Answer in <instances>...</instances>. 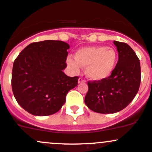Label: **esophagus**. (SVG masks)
<instances>
[{"mask_svg": "<svg viewBox=\"0 0 152 152\" xmlns=\"http://www.w3.org/2000/svg\"><path fill=\"white\" fill-rule=\"evenodd\" d=\"M78 82H79V83H85V79H82V78H79V79H78Z\"/></svg>", "mask_w": 152, "mask_h": 152, "instance_id": "34e87169", "label": "esophagus"}]
</instances>
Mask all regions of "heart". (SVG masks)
<instances>
[{
	"label": "heart",
	"mask_w": 152,
	"mask_h": 152,
	"mask_svg": "<svg viewBox=\"0 0 152 152\" xmlns=\"http://www.w3.org/2000/svg\"><path fill=\"white\" fill-rule=\"evenodd\" d=\"M117 60L118 54L115 49L100 45L82 48L75 53V59L69 57L66 62L74 73H79L81 67H86L87 77L99 82L112 74Z\"/></svg>",
	"instance_id": "obj_1"
}]
</instances>
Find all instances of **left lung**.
<instances>
[{
	"mask_svg": "<svg viewBox=\"0 0 152 152\" xmlns=\"http://www.w3.org/2000/svg\"><path fill=\"white\" fill-rule=\"evenodd\" d=\"M118 60L112 74L99 82H88L85 102L89 109L102 114L124 110L137 94L140 85V63L126 43L114 41Z\"/></svg>",
	"mask_w": 152,
	"mask_h": 152,
	"instance_id": "1",
	"label": "left lung"
}]
</instances>
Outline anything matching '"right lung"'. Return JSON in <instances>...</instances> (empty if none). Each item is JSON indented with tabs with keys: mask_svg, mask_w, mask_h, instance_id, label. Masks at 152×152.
Returning <instances> with one entry per match:
<instances>
[{
	"mask_svg": "<svg viewBox=\"0 0 152 152\" xmlns=\"http://www.w3.org/2000/svg\"><path fill=\"white\" fill-rule=\"evenodd\" d=\"M70 45L59 40L29 44L13 64L12 87L23 109L36 116L59 111L68 91L78 85V76L70 77L62 70Z\"/></svg>",
	"mask_w": 152,
	"mask_h": 152,
	"instance_id": "right-lung-1",
	"label": "right lung"
}]
</instances>
